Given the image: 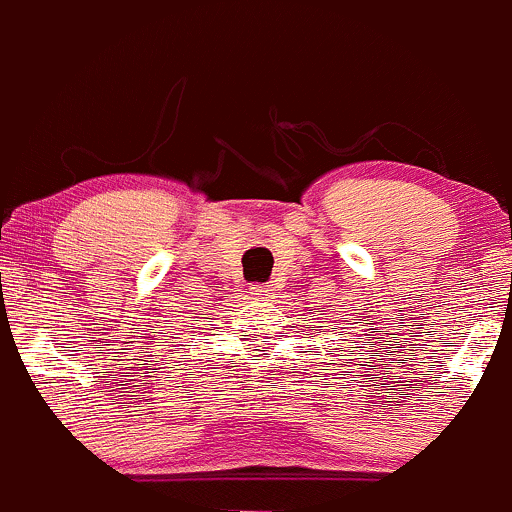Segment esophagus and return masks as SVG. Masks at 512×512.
Masks as SVG:
<instances>
[{"instance_id": "1", "label": "esophagus", "mask_w": 512, "mask_h": 512, "mask_svg": "<svg viewBox=\"0 0 512 512\" xmlns=\"http://www.w3.org/2000/svg\"><path fill=\"white\" fill-rule=\"evenodd\" d=\"M274 292H277V289H274L272 284H252V294L260 301H270L274 297Z\"/></svg>"}]
</instances>
